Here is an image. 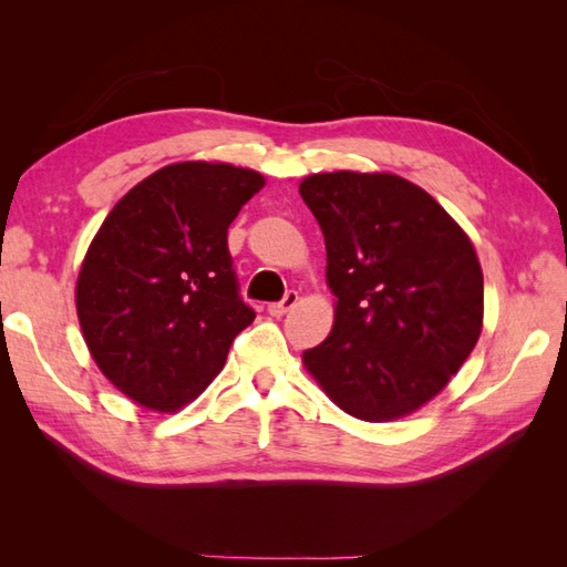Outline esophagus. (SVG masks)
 Segmentation results:
<instances>
[{
	"label": "esophagus",
	"instance_id": "1",
	"mask_svg": "<svg viewBox=\"0 0 567 567\" xmlns=\"http://www.w3.org/2000/svg\"><path fill=\"white\" fill-rule=\"evenodd\" d=\"M298 305V293H296V290H288V293H286V298L281 300V302H274V305H269L267 307V312L271 315V317H284V315H288L290 310H293V307Z\"/></svg>",
	"mask_w": 567,
	"mask_h": 567
}]
</instances>
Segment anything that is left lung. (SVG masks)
<instances>
[{
    "mask_svg": "<svg viewBox=\"0 0 567 567\" xmlns=\"http://www.w3.org/2000/svg\"><path fill=\"white\" fill-rule=\"evenodd\" d=\"M300 196L326 241L333 329L302 364L346 414L385 423L447 388L483 331V267L468 234L390 173H319Z\"/></svg>",
    "mask_w": 567,
    "mask_h": 567,
    "instance_id": "8db88e82",
    "label": "left lung"
}]
</instances>
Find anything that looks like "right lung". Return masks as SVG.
<instances>
[{
	"label": "right lung",
	"mask_w": 567,
	"mask_h": 567,
	"mask_svg": "<svg viewBox=\"0 0 567 567\" xmlns=\"http://www.w3.org/2000/svg\"><path fill=\"white\" fill-rule=\"evenodd\" d=\"M262 186L231 163H173L132 186L94 234L78 321L101 373L134 404L175 414L194 402L252 323L227 229Z\"/></svg>",
	"instance_id": "right-lung-1"
}]
</instances>
